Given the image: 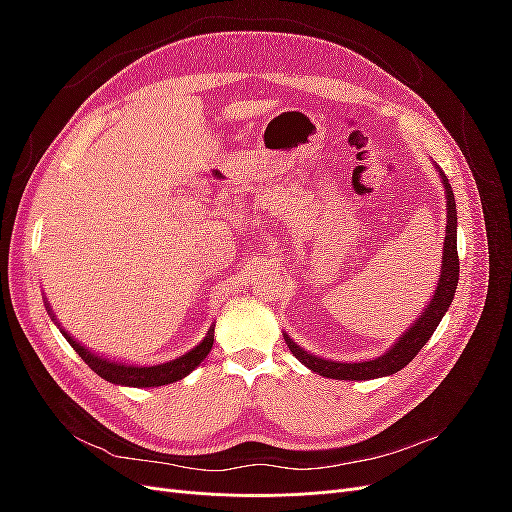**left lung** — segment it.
I'll return each mask as SVG.
<instances>
[{
  "label": "left lung",
  "mask_w": 512,
  "mask_h": 512,
  "mask_svg": "<svg viewBox=\"0 0 512 512\" xmlns=\"http://www.w3.org/2000/svg\"><path fill=\"white\" fill-rule=\"evenodd\" d=\"M440 181L444 185L446 194V237H444V250H442V269L438 275V286L433 290L429 303L425 305L423 314L418 316L406 333L401 335L397 342L386 350L384 354L376 356V359L367 361H331L324 356L307 352L301 348L294 339H290L288 333H284L286 344L290 352L297 359L309 367L316 374L333 380H374L393 376L399 369H404L414 356L421 352V348L429 342L433 331L438 329L442 316L448 312V307L453 303L457 282H459V256H457V207H455V194L451 183H448L442 168L436 164Z\"/></svg>",
  "instance_id": "left-lung-1"
}]
</instances>
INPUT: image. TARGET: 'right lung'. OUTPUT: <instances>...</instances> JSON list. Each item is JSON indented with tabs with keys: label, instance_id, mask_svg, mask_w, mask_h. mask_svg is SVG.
I'll return each instance as SVG.
<instances>
[{
	"label": "right lung",
	"instance_id": "obj_1",
	"mask_svg": "<svg viewBox=\"0 0 512 512\" xmlns=\"http://www.w3.org/2000/svg\"><path fill=\"white\" fill-rule=\"evenodd\" d=\"M44 305H46V312H49L51 320L57 324L61 335L68 339V344L74 348V352L79 354L81 359L91 369H94L100 378H104L106 382L121 384V386H134V389H153V386H164L170 382H177L188 374H192V371L200 363H203V359H207V354L211 352V346H213L215 324H211L207 335L203 337V342H198V346H194L190 352L177 356V359H173V361L158 363V365H136V363H126V361L104 359V356L96 354L94 350H89L81 342H76L74 335H70L66 329H61V324L55 318L49 301H44Z\"/></svg>",
	"mask_w": 512,
	"mask_h": 512
}]
</instances>
